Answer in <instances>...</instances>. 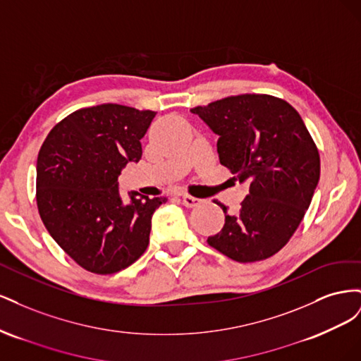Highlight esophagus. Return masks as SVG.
<instances>
[{"instance_id": "esophagus-1", "label": "esophagus", "mask_w": 361, "mask_h": 361, "mask_svg": "<svg viewBox=\"0 0 361 361\" xmlns=\"http://www.w3.org/2000/svg\"><path fill=\"white\" fill-rule=\"evenodd\" d=\"M179 200L182 202V204H183V206H187V207H195V206H199V204L202 203V200H200V199L191 197V195H180Z\"/></svg>"}]
</instances>
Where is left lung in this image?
I'll return each mask as SVG.
<instances>
[{
  "instance_id": "obj_1",
  "label": "left lung",
  "mask_w": 361,
  "mask_h": 361,
  "mask_svg": "<svg viewBox=\"0 0 361 361\" xmlns=\"http://www.w3.org/2000/svg\"><path fill=\"white\" fill-rule=\"evenodd\" d=\"M218 135L221 166L248 183L235 215L207 244L247 264L271 257L297 231L318 187L321 161L301 116L269 94L224 97L191 110Z\"/></svg>"
}]
</instances>
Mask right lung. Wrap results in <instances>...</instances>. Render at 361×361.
<instances>
[{
	"mask_svg": "<svg viewBox=\"0 0 361 361\" xmlns=\"http://www.w3.org/2000/svg\"><path fill=\"white\" fill-rule=\"evenodd\" d=\"M155 111L102 104L63 118L37 157L36 199L49 235L84 269L114 274L149 245L152 215L166 197L130 191L123 200L117 178L141 158Z\"/></svg>",
	"mask_w": 361,
	"mask_h": 361,
	"instance_id": "1",
	"label": "right lung"
}]
</instances>
